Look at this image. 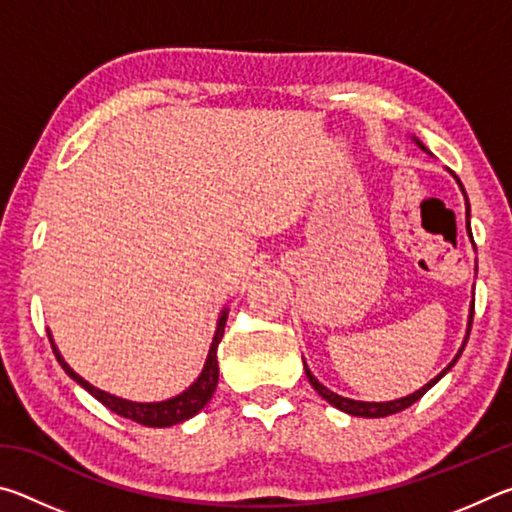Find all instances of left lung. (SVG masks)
<instances>
[{
  "mask_svg": "<svg viewBox=\"0 0 512 512\" xmlns=\"http://www.w3.org/2000/svg\"><path fill=\"white\" fill-rule=\"evenodd\" d=\"M467 219H470V203H467ZM470 235H472V232H470ZM472 320H474V302H472V309H470V327H472ZM470 327H467V336H470ZM467 336H465V339H467ZM465 343H467V341H465ZM465 343H463L461 352L465 350ZM461 352H458L456 359H454L452 363H449V366H447L443 372H440V375H438L436 379H431L427 386H422L420 391H415L413 395L402 397V400H395V402H354V400H348V397H341V395H336V393L329 391V388H325L314 375H311L307 366H305V372H307L309 384L316 388L318 395L323 397V400H327L332 406H336V409H341V411L350 413V415H359V418H386V415L400 413V411H404V409H409L411 404L418 402L420 397H422L424 393H427L433 384H438L440 377H445L447 372L452 370V366L458 361V357H461Z\"/></svg>",
  "mask_w": 512,
  "mask_h": 512,
  "instance_id": "left-lung-1",
  "label": "left lung"
}]
</instances>
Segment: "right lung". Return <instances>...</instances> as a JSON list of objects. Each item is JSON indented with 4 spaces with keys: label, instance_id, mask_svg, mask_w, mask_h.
<instances>
[{
    "label": "right lung",
    "instance_id": "add662e5",
    "mask_svg": "<svg viewBox=\"0 0 512 512\" xmlns=\"http://www.w3.org/2000/svg\"><path fill=\"white\" fill-rule=\"evenodd\" d=\"M223 329H225V311H223V316L219 320V327H216L212 348H210V354H207V361H205V368L201 372V377H198L185 393L173 397V400L155 402V404L126 402V400H119V397H115V395H108V393L99 391V388H94L92 384H88V381L81 379L72 368L67 366L65 359L60 357V352L56 350L54 343H51V348H54L56 359H58L60 366H63L67 375L72 377L76 384H81L92 397H97V400L103 406H108L110 411H115L117 415H121V418L140 422V424H144V427H171V424L189 420L192 415H196L207 402L212 400V395L216 391V384H219V361H216V348H219V343L223 339Z\"/></svg>",
    "mask_w": 512,
    "mask_h": 512
}]
</instances>
